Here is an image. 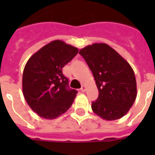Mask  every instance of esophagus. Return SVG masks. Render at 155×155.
<instances>
[{
    "label": "esophagus",
    "mask_w": 155,
    "mask_h": 155,
    "mask_svg": "<svg viewBox=\"0 0 155 155\" xmlns=\"http://www.w3.org/2000/svg\"><path fill=\"white\" fill-rule=\"evenodd\" d=\"M81 91L82 92H85V91H86V87H85V86H84V85L82 86L81 88Z\"/></svg>",
    "instance_id": "obj_1"
}]
</instances>
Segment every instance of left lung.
I'll return each instance as SVG.
<instances>
[{
	"label": "left lung",
	"instance_id": "obj_1",
	"mask_svg": "<svg viewBox=\"0 0 155 155\" xmlns=\"http://www.w3.org/2000/svg\"><path fill=\"white\" fill-rule=\"evenodd\" d=\"M89 67L98 90L91 103L97 116L108 121L122 118L137 98L134 70L124 57L105 43H93L79 51Z\"/></svg>",
	"mask_w": 155,
	"mask_h": 155
}]
</instances>
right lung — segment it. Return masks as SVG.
I'll use <instances>...</instances> for the list:
<instances>
[{"mask_svg": "<svg viewBox=\"0 0 155 155\" xmlns=\"http://www.w3.org/2000/svg\"><path fill=\"white\" fill-rule=\"evenodd\" d=\"M78 52L74 46L54 40L27 61L22 76L23 95L30 108L42 118H57L73 103L78 91L70 89L62 68Z\"/></svg>", "mask_w": 155, "mask_h": 155, "instance_id": "right-lung-1", "label": "right lung"}]
</instances>
